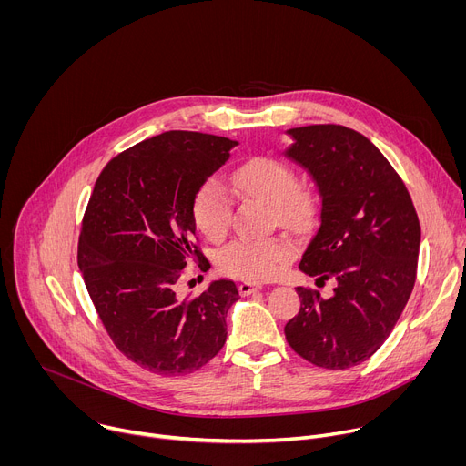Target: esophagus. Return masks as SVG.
Segmentation results:
<instances>
[{
  "instance_id": "obj_1",
  "label": "esophagus",
  "mask_w": 466,
  "mask_h": 466,
  "mask_svg": "<svg viewBox=\"0 0 466 466\" xmlns=\"http://www.w3.org/2000/svg\"><path fill=\"white\" fill-rule=\"evenodd\" d=\"M238 289H239L241 295H250V293L261 289V284H256V282H241V284L238 286Z\"/></svg>"
}]
</instances>
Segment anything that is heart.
Masks as SVG:
<instances>
[{
    "label": "heart",
    "mask_w": 466,
    "mask_h": 466,
    "mask_svg": "<svg viewBox=\"0 0 466 466\" xmlns=\"http://www.w3.org/2000/svg\"><path fill=\"white\" fill-rule=\"evenodd\" d=\"M232 186L241 197H252L269 205L275 219L288 227H300L315 214V195L297 184L295 171L273 157H256L232 173ZM232 201L216 180H205L193 195L191 218L205 238L221 239L230 225ZM295 247L286 238L234 239L216 258L223 275L241 280L273 279L291 259Z\"/></svg>",
    "instance_id": "b5f03b06"
}]
</instances>
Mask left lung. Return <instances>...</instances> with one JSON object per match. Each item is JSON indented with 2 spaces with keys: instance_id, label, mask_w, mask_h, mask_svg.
<instances>
[{
  "instance_id": "1",
  "label": "left lung",
  "mask_w": 466,
  "mask_h": 466,
  "mask_svg": "<svg viewBox=\"0 0 466 466\" xmlns=\"http://www.w3.org/2000/svg\"><path fill=\"white\" fill-rule=\"evenodd\" d=\"M288 135L286 155L320 195V223L299 268L336 288L329 299L297 288L300 309L284 334L306 361L343 370L369 360L400 319L417 280L420 223L400 175L360 132L326 123Z\"/></svg>"
}]
</instances>
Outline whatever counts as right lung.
<instances>
[{"label": "right lung", "mask_w": 466, "mask_h": 466, "mask_svg": "<svg viewBox=\"0 0 466 466\" xmlns=\"http://www.w3.org/2000/svg\"><path fill=\"white\" fill-rule=\"evenodd\" d=\"M234 146L203 132H164L116 155L90 195L79 269L116 349L149 372L197 370L227 341L236 284L218 280L184 299L177 288L187 261L205 258L191 218L193 195Z\"/></svg>", "instance_id": "obj_1"}]
</instances>
